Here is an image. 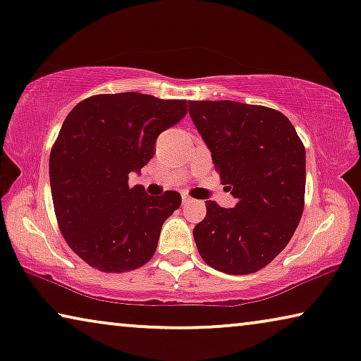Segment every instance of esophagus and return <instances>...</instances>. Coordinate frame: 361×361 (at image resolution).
Segmentation results:
<instances>
[{
    "label": "esophagus",
    "mask_w": 361,
    "mask_h": 361,
    "mask_svg": "<svg viewBox=\"0 0 361 361\" xmlns=\"http://www.w3.org/2000/svg\"><path fill=\"white\" fill-rule=\"evenodd\" d=\"M190 200H192V198L189 195H185V193H184V195H182V203H184V205H185V203H189Z\"/></svg>",
    "instance_id": "1"
}]
</instances>
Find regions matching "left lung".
Returning <instances> with one entry per match:
<instances>
[{
	"label": "left lung",
	"mask_w": 361,
	"mask_h": 361,
	"mask_svg": "<svg viewBox=\"0 0 361 361\" xmlns=\"http://www.w3.org/2000/svg\"><path fill=\"white\" fill-rule=\"evenodd\" d=\"M221 184L238 203L207 200L193 228L202 259L229 275L254 274L286 247L305 208L306 151L275 109L234 101H189Z\"/></svg>",
	"instance_id": "left-lung-1"
}]
</instances>
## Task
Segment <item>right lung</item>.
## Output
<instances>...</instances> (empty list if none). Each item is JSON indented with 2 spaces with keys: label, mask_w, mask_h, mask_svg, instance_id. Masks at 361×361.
<instances>
[{
  "label": "right lung",
  "mask_w": 361,
  "mask_h": 361,
  "mask_svg": "<svg viewBox=\"0 0 361 361\" xmlns=\"http://www.w3.org/2000/svg\"><path fill=\"white\" fill-rule=\"evenodd\" d=\"M187 114V101L149 94H97L68 114L50 153L56 221L73 252L111 274L135 270L153 257L163 223L180 193L151 197L128 185L153 158L156 138Z\"/></svg>",
  "instance_id": "obj_1"
}]
</instances>
